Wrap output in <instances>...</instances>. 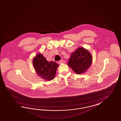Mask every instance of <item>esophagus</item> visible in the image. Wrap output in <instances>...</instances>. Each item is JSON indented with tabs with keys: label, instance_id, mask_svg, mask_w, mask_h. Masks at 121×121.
I'll use <instances>...</instances> for the list:
<instances>
[{
	"label": "esophagus",
	"instance_id": "1",
	"mask_svg": "<svg viewBox=\"0 0 121 121\" xmlns=\"http://www.w3.org/2000/svg\"><path fill=\"white\" fill-rule=\"evenodd\" d=\"M59 64H62L63 62H64V61H63V60H60V61H59Z\"/></svg>",
	"mask_w": 121,
	"mask_h": 121
}]
</instances>
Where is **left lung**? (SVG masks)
I'll return each instance as SVG.
<instances>
[{
  "instance_id": "8db88e82",
  "label": "left lung",
  "mask_w": 121,
  "mask_h": 121,
  "mask_svg": "<svg viewBox=\"0 0 121 121\" xmlns=\"http://www.w3.org/2000/svg\"><path fill=\"white\" fill-rule=\"evenodd\" d=\"M92 56L87 50L78 48L73 52L68 62V66L76 73H84L91 66Z\"/></svg>"
}]
</instances>
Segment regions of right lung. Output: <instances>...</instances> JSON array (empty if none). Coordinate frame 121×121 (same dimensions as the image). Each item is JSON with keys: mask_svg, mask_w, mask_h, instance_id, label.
Segmentation results:
<instances>
[{"mask_svg": "<svg viewBox=\"0 0 121 121\" xmlns=\"http://www.w3.org/2000/svg\"><path fill=\"white\" fill-rule=\"evenodd\" d=\"M33 65L37 75L48 81L54 79L59 66L53 61H48L41 53L37 54L34 58Z\"/></svg>", "mask_w": 121, "mask_h": 121, "instance_id": "obj_1", "label": "right lung"}]
</instances>
